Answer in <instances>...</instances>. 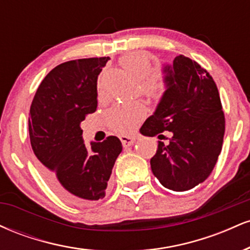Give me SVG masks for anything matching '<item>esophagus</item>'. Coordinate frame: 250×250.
I'll return each mask as SVG.
<instances>
[{"mask_svg": "<svg viewBox=\"0 0 250 250\" xmlns=\"http://www.w3.org/2000/svg\"><path fill=\"white\" fill-rule=\"evenodd\" d=\"M120 140H121L123 147H129V146H133L136 139L134 136H128V135H122L120 136Z\"/></svg>", "mask_w": 250, "mask_h": 250, "instance_id": "esophagus-1", "label": "esophagus"}]
</instances>
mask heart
<instances>
[{"label":"heart","instance_id":"1","mask_svg":"<svg viewBox=\"0 0 250 250\" xmlns=\"http://www.w3.org/2000/svg\"><path fill=\"white\" fill-rule=\"evenodd\" d=\"M120 64L134 81L141 83L142 91L149 97H159L165 90V82L153 73L149 57L145 53L134 51L121 57ZM146 114L140 103H123L114 107L109 113L110 127L119 133H128L139 125Z\"/></svg>","mask_w":250,"mask_h":250}]
</instances>
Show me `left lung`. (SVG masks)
Returning a JSON list of instances; mask_svg holds the SVG:
<instances>
[{"label": "left lung", "instance_id": "1", "mask_svg": "<svg viewBox=\"0 0 250 250\" xmlns=\"http://www.w3.org/2000/svg\"><path fill=\"white\" fill-rule=\"evenodd\" d=\"M162 71L166 90L140 131L145 136L173 133L169 145L159 141L150 167L163 187L186 191L213 171L222 149L225 115L213 77L199 63L180 55Z\"/></svg>", "mask_w": 250, "mask_h": 250}]
</instances>
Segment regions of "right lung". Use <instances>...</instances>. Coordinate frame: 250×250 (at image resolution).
Masks as SVG:
<instances>
[{"label":"right lung","instance_id":"add662e5","mask_svg":"<svg viewBox=\"0 0 250 250\" xmlns=\"http://www.w3.org/2000/svg\"><path fill=\"white\" fill-rule=\"evenodd\" d=\"M109 57L61 63L43 79L30 107L29 136L48 185L77 205L103 199L122 151L116 136L83 142L81 122L97 108V77Z\"/></svg>","mask_w":250,"mask_h":250}]
</instances>
